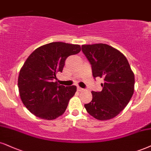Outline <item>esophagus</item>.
I'll return each instance as SVG.
<instances>
[{"label":"esophagus","mask_w":151,"mask_h":151,"mask_svg":"<svg viewBox=\"0 0 151 151\" xmlns=\"http://www.w3.org/2000/svg\"><path fill=\"white\" fill-rule=\"evenodd\" d=\"M77 90H78V92H82V91L83 90V89L81 88V87H78Z\"/></svg>","instance_id":"1"}]
</instances>
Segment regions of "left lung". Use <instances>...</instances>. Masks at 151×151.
<instances>
[{
    "instance_id": "left-lung-1",
    "label": "left lung",
    "mask_w": 151,
    "mask_h": 151,
    "mask_svg": "<svg viewBox=\"0 0 151 151\" xmlns=\"http://www.w3.org/2000/svg\"><path fill=\"white\" fill-rule=\"evenodd\" d=\"M82 51L92 67L94 80L101 78V92L92 91V100L85 104L89 114L99 120L118 115L127 105L134 90V75L127 58L106 44L83 45Z\"/></svg>"
}]
</instances>
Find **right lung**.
Masks as SVG:
<instances>
[{
  "mask_svg": "<svg viewBox=\"0 0 151 151\" xmlns=\"http://www.w3.org/2000/svg\"><path fill=\"white\" fill-rule=\"evenodd\" d=\"M78 45L54 42L35 50L19 72V92L24 105L44 120H54L65 112L76 86L57 85L56 74L62 72L67 57L81 52Z\"/></svg>",
  "mask_w": 151,
  "mask_h": 151,
  "instance_id": "add662e5",
  "label": "right lung"
}]
</instances>
